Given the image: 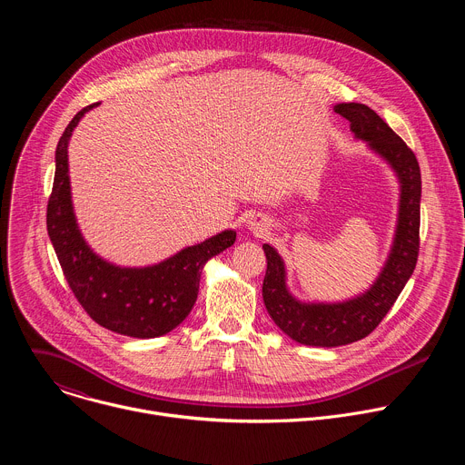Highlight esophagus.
Returning a JSON list of instances; mask_svg holds the SVG:
<instances>
[{
  "mask_svg": "<svg viewBox=\"0 0 465 465\" xmlns=\"http://www.w3.org/2000/svg\"><path fill=\"white\" fill-rule=\"evenodd\" d=\"M246 224L255 233H262L264 230H267V224H264V219H261V217H250Z\"/></svg>",
  "mask_w": 465,
  "mask_h": 465,
  "instance_id": "esophagus-1",
  "label": "esophagus"
}]
</instances>
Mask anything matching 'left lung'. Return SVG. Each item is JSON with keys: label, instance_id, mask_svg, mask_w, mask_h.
<instances>
[{"label": "left lung", "instance_id": "left-lung-1", "mask_svg": "<svg viewBox=\"0 0 465 465\" xmlns=\"http://www.w3.org/2000/svg\"><path fill=\"white\" fill-rule=\"evenodd\" d=\"M335 112L350 121L355 138L364 140L397 173L401 201L393 246L382 272L370 291L342 303L298 302L287 291L283 259L271 244H262L267 255L262 300L271 318L292 341L320 348L344 346L368 337L405 289L420 253L421 173L416 154L370 106L342 103Z\"/></svg>", "mask_w": 465, "mask_h": 465}]
</instances>
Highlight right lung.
I'll return each instance as SVG.
<instances>
[{"label":"right lung","instance_id":"obj_1","mask_svg":"<svg viewBox=\"0 0 465 465\" xmlns=\"http://www.w3.org/2000/svg\"><path fill=\"white\" fill-rule=\"evenodd\" d=\"M94 106L83 108L58 140L47 233L65 282L94 322L126 337H162L189 314L204 264L235 242V232L226 230L145 269H121L95 255L77 228L68 176L72 132Z\"/></svg>","mask_w":465,"mask_h":465}]
</instances>
